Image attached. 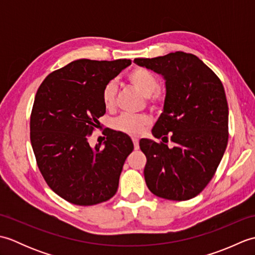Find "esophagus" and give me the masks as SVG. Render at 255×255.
I'll return each instance as SVG.
<instances>
[{"label":"esophagus","mask_w":255,"mask_h":255,"mask_svg":"<svg viewBox=\"0 0 255 255\" xmlns=\"http://www.w3.org/2000/svg\"><path fill=\"white\" fill-rule=\"evenodd\" d=\"M132 142H133L134 150H138L139 149V140L137 138H132Z\"/></svg>","instance_id":"1"}]
</instances>
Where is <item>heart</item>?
<instances>
[{"mask_svg": "<svg viewBox=\"0 0 255 255\" xmlns=\"http://www.w3.org/2000/svg\"><path fill=\"white\" fill-rule=\"evenodd\" d=\"M128 82L142 95L147 96L149 103L152 106L160 105L164 100V91L158 88V78L145 68H136L127 75ZM116 85L114 82H108L102 92V100L106 108H112L115 105ZM150 117L147 115H123L114 122V128L117 130L128 133H141L150 125Z\"/></svg>", "mask_w": 255, "mask_h": 255, "instance_id": "obj_1", "label": "heart"}]
</instances>
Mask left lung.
<instances>
[{
  "instance_id": "left-lung-1",
  "label": "left lung",
  "mask_w": 255,
  "mask_h": 255,
  "mask_svg": "<svg viewBox=\"0 0 255 255\" xmlns=\"http://www.w3.org/2000/svg\"><path fill=\"white\" fill-rule=\"evenodd\" d=\"M165 80L163 112L152 129L162 142L141 139L144 180L151 193L170 200L191 199L207 186L228 143V103L213 70L192 53L134 59ZM173 147H169L167 134Z\"/></svg>"
}]
</instances>
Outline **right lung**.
<instances>
[{"instance_id":"add662e5","label":"right lung","mask_w":255,"mask_h":255,"mask_svg":"<svg viewBox=\"0 0 255 255\" xmlns=\"http://www.w3.org/2000/svg\"><path fill=\"white\" fill-rule=\"evenodd\" d=\"M128 59H80L51 72L38 89L30 115V142L46 183L67 202L91 206L116 194L119 176L133 144L111 130L104 147L89 137L106 112L102 92Z\"/></svg>"}]
</instances>
